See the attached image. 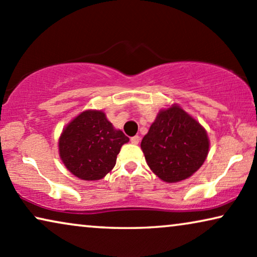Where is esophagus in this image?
<instances>
[{"instance_id":"1","label":"esophagus","mask_w":257,"mask_h":257,"mask_svg":"<svg viewBox=\"0 0 257 257\" xmlns=\"http://www.w3.org/2000/svg\"><path fill=\"white\" fill-rule=\"evenodd\" d=\"M131 143L135 144V145H138V144L140 143V137H139V136L132 137V138H131Z\"/></svg>"}]
</instances>
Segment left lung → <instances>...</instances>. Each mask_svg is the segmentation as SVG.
Here are the masks:
<instances>
[{"instance_id":"obj_1","label":"left lung","mask_w":257,"mask_h":257,"mask_svg":"<svg viewBox=\"0 0 257 257\" xmlns=\"http://www.w3.org/2000/svg\"><path fill=\"white\" fill-rule=\"evenodd\" d=\"M146 163L160 180L174 184L192 177L209 152L205 127L180 105L157 114L140 144Z\"/></svg>"}]
</instances>
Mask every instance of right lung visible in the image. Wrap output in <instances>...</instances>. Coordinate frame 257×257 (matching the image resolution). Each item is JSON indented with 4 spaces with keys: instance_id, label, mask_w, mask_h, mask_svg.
Returning <instances> with one entry per match:
<instances>
[{
    "instance_id": "add662e5",
    "label": "right lung",
    "mask_w": 257,
    "mask_h": 257,
    "mask_svg": "<svg viewBox=\"0 0 257 257\" xmlns=\"http://www.w3.org/2000/svg\"><path fill=\"white\" fill-rule=\"evenodd\" d=\"M128 138L107 120L101 110H85L63 128L58 153L70 173L97 181L113 170L121 146Z\"/></svg>"
}]
</instances>
